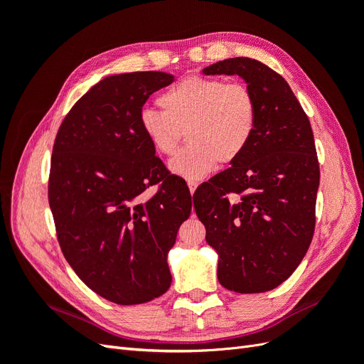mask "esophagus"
<instances>
[{
    "mask_svg": "<svg viewBox=\"0 0 364 364\" xmlns=\"http://www.w3.org/2000/svg\"><path fill=\"white\" fill-rule=\"evenodd\" d=\"M197 185H199V182H196V181H188V188H190L191 196H193V194H194V191L197 190Z\"/></svg>",
    "mask_w": 364,
    "mask_h": 364,
    "instance_id": "1",
    "label": "esophagus"
}]
</instances>
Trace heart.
<instances>
[{
    "instance_id": "b5f03b06",
    "label": "heart",
    "mask_w": 364,
    "mask_h": 364,
    "mask_svg": "<svg viewBox=\"0 0 364 364\" xmlns=\"http://www.w3.org/2000/svg\"><path fill=\"white\" fill-rule=\"evenodd\" d=\"M158 103L162 111L139 114L141 132L161 156H173L186 132L190 146L170 162V171L186 181L206 178L218 162H235L255 135L258 106L243 83L186 77L161 94Z\"/></svg>"
}]
</instances>
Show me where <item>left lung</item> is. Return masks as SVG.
Returning <instances> with one entry per match:
<instances>
[{"label": "left lung", "instance_id": "obj_1", "mask_svg": "<svg viewBox=\"0 0 364 364\" xmlns=\"http://www.w3.org/2000/svg\"><path fill=\"white\" fill-rule=\"evenodd\" d=\"M205 75H240L258 123L246 151L197 188L196 214L218 253V282L237 293L277 289L297 269L316 225L321 170L310 119L284 77L250 58L220 60Z\"/></svg>", "mask_w": 364, "mask_h": 364}]
</instances>
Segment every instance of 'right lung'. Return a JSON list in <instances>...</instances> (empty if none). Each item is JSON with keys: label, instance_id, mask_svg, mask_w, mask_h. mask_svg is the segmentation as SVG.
I'll use <instances>...</instances> for the list:
<instances>
[{"label": "right lung", "instance_id": "obj_1", "mask_svg": "<svg viewBox=\"0 0 364 364\" xmlns=\"http://www.w3.org/2000/svg\"><path fill=\"white\" fill-rule=\"evenodd\" d=\"M174 77L139 71L105 77L59 127L48 202L63 257L87 287L118 305L170 289L167 255L191 214V196L167 176L139 127L147 98ZM163 182L144 204L139 196Z\"/></svg>", "mask_w": 364, "mask_h": 364}]
</instances>
